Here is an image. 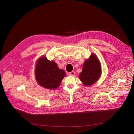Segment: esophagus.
Segmentation results:
<instances>
[{
    "instance_id": "34e87169",
    "label": "esophagus",
    "mask_w": 134,
    "mask_h": 134,
    "mask_svg": "<svg viewBox=\"0 0 134 134\" xmlns=\"http://www.w3.org/2000/svg\"><path fill=\"white\" fill-rule=\"evenodd\" d=\"M68 75L70 76H74L75 75V72L74 71H71L68 73Z\"/></svg>"
}]
</instances>
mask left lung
I'll return each instance as SVG.
<instances>
[{
  "instance_id": "1",
  "label": "left lung",
  "mask_w": 134,
  "mask_h": 134,
  "mask_svg": "<svg viewBox=\"0 0 134 134\" xmlns=\"http://www.w3.org/2000/svg\"><path fill=\"white\" fill-rule=\"evenodd\" d=\"M101 64L98 57L92 53L89 59L85 60L83 66L82 71L79 77L86 86H90L96 82L101 75Z\"/></svg>"
}]
</instances>
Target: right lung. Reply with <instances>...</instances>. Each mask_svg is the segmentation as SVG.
Here are the masks:
<instances>
[{"instance_id": "right-lung-1", "label": "right lung", "mask_w": 134, "mask_h": 134, "mask_svg": "<svg viewBox=\"0 0 134 134\" xmlns=\"http://www.w3.org/2000/svg\"><path fill=\"white\" fill-rule=\"evenodd\" d=\"M35 75L37 82L41 86L55 89L59 86L66 73L54 61H50L46 56H42L36 63Z\"/></svg>"}]
</instances>
